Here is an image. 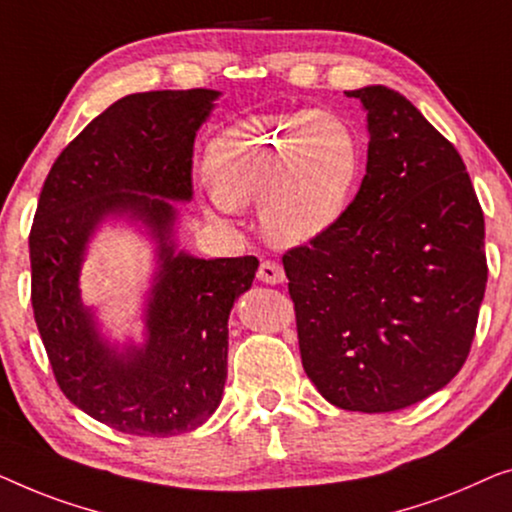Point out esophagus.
Returning <instances> with one entry per match:
<instances>
[{
	"instance_id": "34e87169",
	"label": "esophagus",
	"mask_w": 512,
	"mask_h": 512,
	"mask_svg": "<svg viewBox=\"0 0 512 512\" xmlns=\"http://www.w3.org/2000/svg\"><path fill=\"white\" fill-rule=\"evenodd\" d=\"M257 278L262 280V283L278 285L285 280V271H283V266H280L278 262H273V259H262V264H259V271H257Z\"/></svg>"
}]
</instances>
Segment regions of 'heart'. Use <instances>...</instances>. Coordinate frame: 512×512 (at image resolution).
<instances>
[{
	"instance_id": "heart-1",
	"label": "heart",
	"mask_w": 512,
	"mask_h": 512,
	"mask_svg": "<svg viewBox=\"0 0 512 512\" xmlns=\"http://www.w3.org/2000/svg\"><path fill=\"white\" fill-rule=\"evenodd\" d=\"M362 155L345 120L294 111L243 120L206 150V174L227 208L259 201V220L278 246H306L331 232L355 197Z\"/></svg>"
}]
</instances>
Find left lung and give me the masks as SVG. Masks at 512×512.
<instances>
[{
  "mask_svg": "<svg viewBox=\"0 0 512 512\" xmlns=\"http://www.w3.org/2000/svg\"><path fill=\"white\" fill-rule=\"evenodd\" d=\"M366 109V176L343 220L283 255L301 364L329 403L392 413L450 383L487 285L485 218L455 146L385 85Z\"/></svg>",
  "mask_w": 512,
  "mask_h": 512,
  "instance_id": "8db88e82",
  "label": "left lung"
}]
</instances>
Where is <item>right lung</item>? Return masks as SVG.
<instances>
[{"mask_svg":"<svg viewBox=\"0 0 512 512\" xmlns=\"http://www.w3.org/2000/svg\"><path fill=\"white\" fill-rule=\"evenodd\" d=\"M215 90L127 95L57 157L30 232L32 308L55 380L74 406L122 434L176 436L220 406L227 320L250 290L257 257L176 253L174 201L192 199V150ZM109 214L141 219L161 269L147 307V343L118 351L96 331L77 276L89 236Z\"/></svg>","mask_w":512,"mask_h":512,"instance_id":"right-lung-1","label":"right lung"}]
</instances>
